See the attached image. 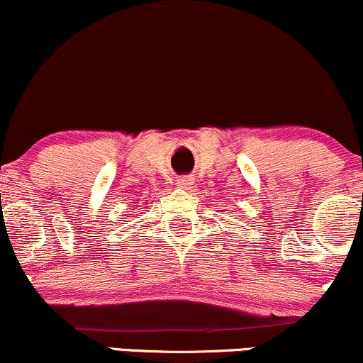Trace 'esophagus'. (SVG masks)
I'll list each match as a JSON object with an SVG mask.
<instances>
[{"label": "esophagus", "mask_w": 363, "mask_h": 363, "mask_svg": "<svg viewBox=\"0 0 363 363\" xmlns=\"http://www.w3.org/2000/svg\"><path fill=\"white\" fill-rule=\"evenodd\" d=\"M175 184H177L179 188H191L193 179L191 177H179L177 181H175Z\"/></svg>", "instance_id": "34e87169"}]
</instances>
